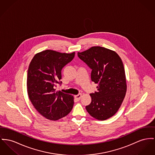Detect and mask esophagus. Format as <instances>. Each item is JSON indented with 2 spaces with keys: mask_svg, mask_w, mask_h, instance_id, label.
<instances>
[{
  "mask_svg": "<svg viewBox=\"0 0 155 155\" xmlns=\"http://www.w3.org/2000/svg\"><path fill=\"white\" fill-rule=\"evenodd\" d=\"M81 97H82V94H81V93L78 94H77V95H75V96H74V98H75V99H76L77 101H80V100H81Z\"/></svg>",
  "mask_w": 155,
  "mask_h": 155,
  "instance_id": "obj_1",
  "label": "esophagus"
}]
</instances>
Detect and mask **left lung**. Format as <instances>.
<instances>
[{
    "instance_id": "obj_1",
    "label": "left lung",
    "mask_w": 155,
    "mask_h": 155,
    "mask_svg": "<svg viewBox=\"0 0 155 155\" xmlns=\"http://www.w3.org/2000/svg\"><path fill=\"white\" fill-rule=\"evenodd\" d=\"M78 57L92 69L91 80L97 84V91L91 93L92 101L86 106L94 118L104 120L116 114L124 101L127 90L124 64L117 53L93 46Z\"/></svg>"
}]
</instances>
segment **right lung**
Returning <instances> with one entry per match:
<instances>
[{"label": "right lung", "mask_w": 155, "mask_h": 155, "mask_svg": "<svg viewBox=\"0 0 155 155\" xmlns=\"http://www.w3.org/2000/svg\"><path fill=\"white\" fill-rule=\"evenodd\" d=\"M75 52L65 53L46 50L36 53L30 63L27 76V91L32 104L45 118L57 120L71 112L72 95L56 91L61 84L62 68L71 62Z\"/></svg>", "instance_id": "right-lung-1"}]
</instances>
